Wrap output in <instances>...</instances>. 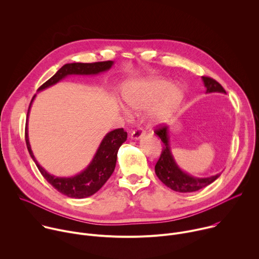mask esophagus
Instances as JSON below:
<instances>
[{
    "label": "esophagus",
    "instance_id": "1",
    "mask_svg": "<svg viewBox=\"0 0 259 259\" xmlns=\"http://www.w3.org/2000/svg\"><path fill=\"white\" fill-rule=\"evenodd\" d=\"M143 131L141 130V129H136L135 131H133L132 133H131V139H133V140H138V139H140L142 136H143Z\"/></svg>",
    "mask_w": 259,
    "mask_h": 259
}]
</instances>
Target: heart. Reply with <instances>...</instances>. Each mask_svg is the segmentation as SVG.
Segmentation results:
<instances>
[{"instance_id": "1", "label": "heart", "mask_w": 259, "mask_h": 259, "mask_svg": "<svg viewBox=\"0 0 259 259\" xmlns=\"http://www.w3.org/2000/svg\"><path fill=\"white\" fill-rule=\"evenodd\" d=\"M121 96L132 113H141L153 107L150 114L152 126L167 123L175 114L184 98V91L173 86L169 80L145 78L125 82L121 88ZM129 114L126 108H123Z\"/></svg>"}]
</instances>
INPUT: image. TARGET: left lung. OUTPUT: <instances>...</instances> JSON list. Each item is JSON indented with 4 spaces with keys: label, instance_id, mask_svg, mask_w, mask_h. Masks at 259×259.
<instances>
[{
    "label": "left lung",
    "instance_id": "1",
    "mask_svg": "<svg viewBox=\"0 0 259 259\" xmlns=\"http://www.w3.org/2000/svg\"><path fill=\"white\" fill-rule=\"evenodd\" d=\"M202 81L206 88V93H227L223 86L211 78L202 77ZM156 135L159 136L163 142V150L155 166V172L159 179L169 189L179 193L197 192L209 186L220 176L221 173L210 177H195L184 172L176 163L171 151L169 126H163L156 130Z\"/></svg>",
    "mask_w": 259,
    "mask_h": 259
}]
</instances>
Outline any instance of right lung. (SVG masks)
I'll return each mask as SVG.
<instances>
[{
	"instance_id": "right-lung-1",
	"label": "right lung",
	"mask_w": 259,
	"mask_h": 259,
	"mask_svg": "<svg viewBox=\"0 0 259 259\" xmlns=\"http://www.w3.org/2000/svg\"><path fill=\"white\" fill-rule=\"evenodd\" d=\"M114 65V61H102V62H94V63H81L73 62L66 63L62 67H60L55 75L50 78L46 83H44L39 89L38 92H41L49 87H52L59 83L61 80L68 76H94L99 75L101 72L107 71ZM36 94L33 95L29 107L27 110V119L25 126V142L28 153L38 167L41 174L44 178L56 189L59 193L64 196H67L72 199H84L94 195L98 192L103 184L107 181V179L113 174L116 163H117V155L120 146L127 140V132L124 131L123 128L115 129L105 134L102 138L97 151L95 152L92 160L88 164V166L81 171L80 173L72 176H55L53 174L48 173L36 161L31 151L29 138H28V116L30 112L31 104L35 98Z\"/></svg>"
}]
</instances>
